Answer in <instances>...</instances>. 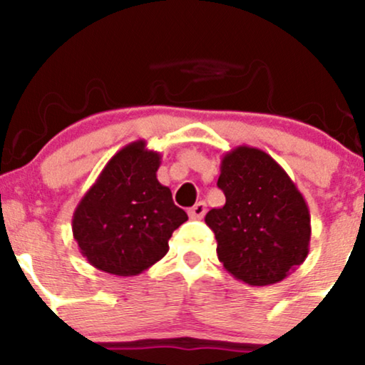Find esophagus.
<instances>
[{"mask_svg": "<svg viewBox=\"0 0 365 365\" xmlns=\"http://www.w3.org/2000/svg\"><path fill=\"white\" fill-rule=\"evenodd\" d=\"M204 215H206V202H197L194 207L188 209V216L192 220H200V217H204Z\"/></svg>", "mask_w": 365, "mask_h": 365, "instance_id": "esophagus-1", "label": "esophagus"}]
</instances>
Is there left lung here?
I'll list each match as a JSON object with an SVG mask.
<instances>
[{
	"instance_id": "left-lung-1",
	"label": "left lung",
	"mask_w": 365,
	"mask_h": 365,
	"mask_svg": "<svg viewBox=\"0 0 365 365\" xmlns=\"http://www.w3.org/2000/svg\"><path fill=\"white\" fill-rule=\"evenodd\" d=\"M223 207L211 209L217 259L233 278L266 287L305 261L311 242L307 202L278 163L261 149L238 145L221 159Z\"/></svg>"
}]
</instances>
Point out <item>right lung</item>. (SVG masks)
<instances>
[{
  "mask_svg": "<svg viewBox=\"0 0 365 365\" xmlns=\"http://www.w3.org/2000/svg\"><path fill=\"white\" fill-rule=\"evenodd\" d=\"M161 154L145 140L125 145L106 163L77 204L72 232L81 254L104 273L137 276L168 252L175 230L188 220L171 190L158 182Z\"/></svg>",
  "mask_w": 365,
  "mask_h": 365,
  "instance_id": "obj_1",
  "label": "right lung"
}]
</instances>
